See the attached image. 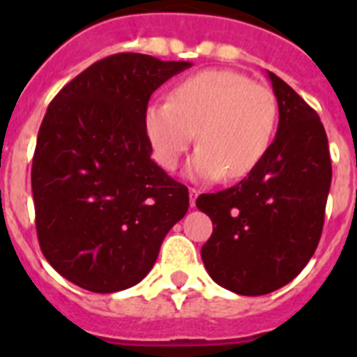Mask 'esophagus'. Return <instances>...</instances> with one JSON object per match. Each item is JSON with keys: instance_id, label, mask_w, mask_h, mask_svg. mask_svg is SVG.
Here are the masks:
<instances>
[{"instance_id": "34e87169", "label": "esophagus", "mask_w": 357, "mask_h": 357, "mask_svg": "<svg viewBox=\"0 0 357 357\" xmlns=\"http://www.w3.org/2000/svg\"><path fill=\"white\" fill-rule=\"evenodd\" d=\"M197 197H198V189L189 188V202H191V207L197 206Z\"/></svg>"}]
</instances>
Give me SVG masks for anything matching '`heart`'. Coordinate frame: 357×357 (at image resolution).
<instances>
[{"label": "heart", "mask_w": 357, "mask_h": 357, "mask_svg": "<svg viewBox=\"0 0 357 357\" xmlns=\"http://www.w3.org/2000/svg\"><path fill=\"white\" fill-rule=\"evenodd\" d=\"M277 123L275 96L266 85L241 73L209 69L176 85L172 100L151 102L144 128L157 162L166 172L178 166L195 141L188 166L195 181H234L254 172L270 150Z\"/></svg>", "instance_id": "b5f03b06"}]
</instances>
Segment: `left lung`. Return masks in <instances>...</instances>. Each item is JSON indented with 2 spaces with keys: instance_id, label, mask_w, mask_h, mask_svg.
<instances>
[{
  "instance_id": "8db88e82",
  "label": "left lung",
  "mask_w": 357,
  "mask_h": 357,
  "mask_svg": "<svg viewBox=\"0 0 357 357\" xmlns=\"http://www.w3.org/2000/svg\"><path fill=\"white\" fill-rule=\"evenodd\" d=\"M279 128L261 164L236 185L200 195L213 222L202 261L216 284L266 295L288 284L313 257L326 216L333 166L326 128L295 91L268 71Z\"/></svg>"
}]
</instances>
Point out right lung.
Wrapping results in <instances>:
<instances>
[{"label":"right lung","instance_id":"right-lung-1","mask_svg":"<svg viewBox=\"0 0 357 357\" xmlns=\"http://www.w3.org/2000/svg\"><path fill=\"white\" fill-rule=\"evenodd\" d=\"M191 68L116 53L64 85L40 123L31 191L40 250L87 291L137 284L189 207L188 188L151 160V93Z\"/></svg>","mask_w":357,"mask_h":357}]
</instances>
